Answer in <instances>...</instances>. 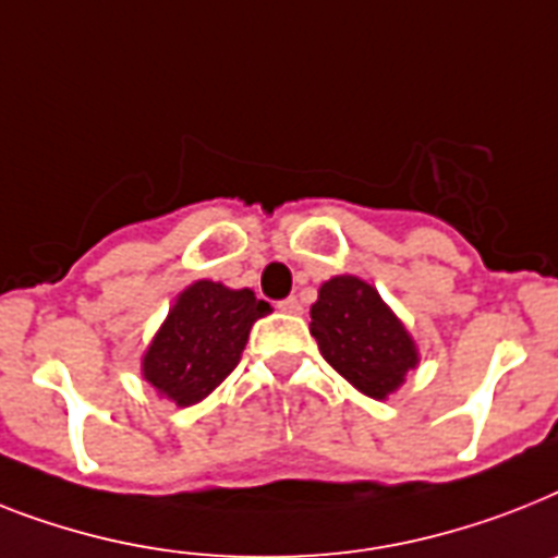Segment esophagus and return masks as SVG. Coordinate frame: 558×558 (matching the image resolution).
I'll return each mask as SVG.
<instances>
[{
    "mask_svg": "<svg viewBox=\"0 0 558 558\" xmlns=\"http://www.w3.org/2000/svg\"><path fill=\"white\" fill-rule=\"evenodd\" d=\"M278 306H280V310H283V312H289V315H301V312H303V303L298 301L294 294H292V298H287V301H280Z\"/></svg>",
    "mask_w": 558,
    "mask_h": 558,
    "instance_id": "34e87169",
    "label": "esophagus"
}]
</instances>
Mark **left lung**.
Masks as SVG:
<instances>
[{
	"label": "left lung",
	"instance_id": "left-lung-1",
	"mask_svg": "<svg viewBox=\"0 0 558 558\" xmlns=\"http://www.w3.org/2000/svg\"><path fill=\"white\" fill-rule=\"evenodd\" d=\"M310 318L326 364L375 401H387L418 366V347L404 320L357 275H335L320 283Z\"/></svg>",
	"mask_w": 558,
	"mask_h": 558
}]
</instances>
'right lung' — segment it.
Listing matches in <instances>:
<instances>
[{
  "label": "right lung",
  "mask_w": 558,
  "mask_h": 558,
  "mask_svg": "<svg viewBox=\"0 0 558 558\" xmlns=\"http://www.w3.org/2000/svg\"><path fill=\"white\" fill-rule=\"evenodd\" d=\"M271 306L252 289L194 280L171 303L169 315L143 352V378L177 407L201 404L240 364L248 332Z\"/></svg>",
  "instance_id": "add662e5"
}]
</instances>
